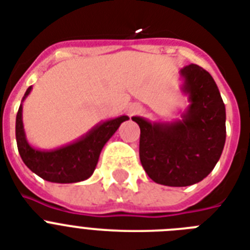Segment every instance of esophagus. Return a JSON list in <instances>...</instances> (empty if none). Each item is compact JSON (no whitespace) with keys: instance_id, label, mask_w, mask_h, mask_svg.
<instances>
[{"instance_id":"1","label":"esophagus","mask_w":250,"mask_h":250,"mask_svg":"<svg viewBox=\"0 0 250 250\" xmlns=\"http://www.w3.org/2000/svg\"><path fill=\"white\" fill-rule=\"evenodd\" d=\"M144 111V109H143V106L139 105V104H133V105L129 106L128 109V114L129 115H135V114H140Z\"/></svg>"}]
</instances>
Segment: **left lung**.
I'll return each instance as SVG.
<instances>
[{
    "label": "left lung",
    "mask_w": 250,
    "mask_h": 250,
    "mask_svg": "<svg viewBox=\"0 0 250 250\" xmlns=\"http://www.w3.org/2000/svg\"><path fill=\"white\" fill-rule=\"evenodd\" d=\"M183 92L190 105L182 121L150 123L133 117L140 127V161L153 182L187 187L213 171L226 143V107L209 72L190 63L180 70Z\"/></svg>",
    "instance_id": "obj_1"
}]
</instances>
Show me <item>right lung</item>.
Segmentation results:
<instances>
[{"mask_svg": "<svg viewBox=\"0 0 250 250\" xmlns=\"http://www.w3.org/2000/svg\"><path fill=\"white\" fill-rule=\"evenodd\" d=\"M31 89L32 86L27 89L23 100L28 96ZM21 111L23 109L21 105L15 123L19 154L29 170L44 180L52 183H76L89 178L97 166L104 145L119 128L121 123L129 119L127 115H122L115 119L102 122L72 144L54 150H39L32 148L25 139Z\"/></svg>", "mask_w": 250, "mask_h": 250, "instance_id": "right-lung-1", "label": "right lung"}]
</instances>
